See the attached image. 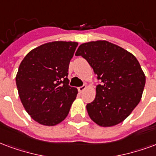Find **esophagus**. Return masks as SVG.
Masks as SVG:
<instances>
[{
  "mask_svg": "<svg viewBox=\"0 0 156 156\" xmlns=\"http://www.w3.org/2000/svg\"><path fill=\"white\" fill-rule=\"evenodd\" d=\"M86 85H83V86H81V87H79L78 88V92H79V93H83V92L84 90L86 89Z\"/></svg>",
  "mask_w": 156,
  "mask_h": 156,
  "instance_id": "esophagus-1",
  "label": "esophagus"
}]
</instances>
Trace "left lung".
<instances>
[{"label":"left lung","instance_id":"obj_1","mask_svg":"<svg viewBox=\"0 0 156 156\" xmlns=\"http://www.w3.org/2000/svg\"><path fill=\"white\" fill-rule=\"evenodd\" d=\"M75 55L87 61L101 83L95 99L87 104L90 118L101 126L123 122L140 102L146 84L136 58L105 40L83 44Z\"/></svg>","mask_w":156,"mask_h":156}]
</instances>
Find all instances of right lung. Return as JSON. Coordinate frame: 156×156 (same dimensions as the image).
<instances>
[{
	"instance_id": "1",
	"label": "right lung",
	"mask_w": 156,
	"mask_h": 156,
	"mask_svg": "<svg viewBox=\"0 0 156 156\" xmlns=\"http://www.w3.org/2000/svg\"><path fill=\"white\" fill-rule=\"evenodd\" d=\"M78 43L55 41L31 50L20 63L16 82L29 115L55 126L66 118L78 89L70 87L69 66Z\"/></svg>"
}]
</instances>
